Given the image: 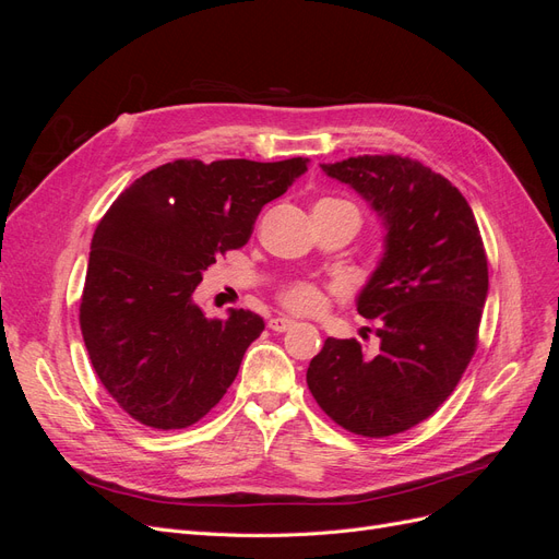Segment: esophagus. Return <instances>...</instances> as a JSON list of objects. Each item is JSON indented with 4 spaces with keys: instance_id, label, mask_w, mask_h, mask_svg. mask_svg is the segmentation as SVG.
I'll use <instances>...</instances> for the list:
<instances>
[{
    "instance_id": "esophagus-1",
    "label": "esophagus",
    "mask_w": 559,
    "mask_h": 559,
    "mask_svg": "<svg viewBox=\"0 0 559 559\" xmlns=\"http://www.w3.org/2000/svg\"><path fill=\"white\" fill-rule=\"evenodd\" d=\"M267 326L273 329V331H277V333H284V331L294 329V326H296V321H294V319H289V317H275V319H270V321H267Z\"/></svg>"
}]
</instances>
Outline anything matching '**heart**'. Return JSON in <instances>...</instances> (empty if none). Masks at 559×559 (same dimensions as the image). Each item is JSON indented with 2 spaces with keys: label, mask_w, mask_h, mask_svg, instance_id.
<instances>
[{
  "label": "heart",
  "mask_w": 559,
  "mask_h": 559,
  "mask_svg": "<svg viewBox=\"0 0 559 559\" xmlns=\"http://www.w3.org/2000/svg\"><path fill=\"white\" fill-rule=\"evenodd\" d=\"M280 302L298 314H319L326 308L329 296L314 282H294L280 292Z\"/></svg>",
  "instance_id": "obj_1"
}]
</instances>
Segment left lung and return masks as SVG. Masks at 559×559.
Wrapping results in <instances>:
<instances>
[{
    "mask_svg": "<svg viewBox=\"0 0 559 559\" xmlns=\"http://www.w3.org/2000/svg\"><path fill=\"white\" fill-rule=\"evenodd\" d=\"M361 193L384 224V257L357 310L380 319V349L326 337L308 386L335 425L386 438L431 417L478 347L487 257L466 198L408 156H357L321 165Z\"/></svg>",
    "mask_w": 559,
    "mask_h": 559,
    "instance_id": "left-lung-1",
    "label": "left lung"
}]
</instances>
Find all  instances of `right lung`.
Masks as SVG:
<instances>
[{"mask_svg":"<svg viewBox=\"0 0 559 559\" xmlns=\"http://www.w3.org/2000/svg\"><path fill=\"white\" fill-rule=\"evenodd\" d=\"M308 163L179 158L134 179L97 224L81 333L99 382L140 425L186 429L228 392L265 324L249 310L207 319L193 292Z\"/></svg>","mask_w":559,"mask_h":559,"instance_id":"1","label":"right lung"}]
</instances>
